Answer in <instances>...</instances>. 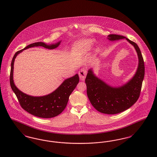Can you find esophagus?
<instances>
[{
	"mask_svg": "<svg viewBox=\"0 0 157 157\" xmlns=\"http://www.w3.org/2000/svg\"><path fill=\"white\" fill-rule=\"evenodd\" d=\"M86 74H87L86 70L85 69H84V68H82L79 71V78H80V79L81 81H84L85 80Z\"/></svg>",
	"mask_w": 157,
	"mask_h": 157,
	"instance_id": "34e87169",
	"label": "esophagus"
}]
</instances>
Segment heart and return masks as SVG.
Here are the masks:
<instances>
[{"label":"heart","mask_w":157,"mask_h":157,"mask_svg":"<svg viewBox=\"0 0 157 157\" xmlns=\"http://www.w3.org/2000/svg\"><path fill=\"white\" fill-rule=\"evenodd\" d=\"M94 39H85L80 40L76 42L72 47V54L76 56H79L88 52L93 45L94 44ZM99 48H97L95 51L98 52Z\"/></svg>","instance_id":"heart-1"}]
</instances>
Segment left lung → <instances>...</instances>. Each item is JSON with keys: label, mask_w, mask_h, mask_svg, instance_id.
Wrapping results in <instances>:
<instances>
[{"label": "left lung", "mask_w": 157, "mask_h": 157, "mask_svg": "<svg viewBox=\"0 0 157 157\" xmlns=\"http://www.w3.org/2000/svg\"><path fill=\"white\" fill-rule=\"evenodd\" d=\"M107 39L112 42L125 39L134 47L138 58L134 75L128 82L118 86H111L98 78L92 68L88 71L85 83L87 95L91 104L99 112L116 114L127 110L138 100L144 78L145 67L141 52L136 44L118 35H109Z\"/></svg>", "instance_id": "8db88e82"}]
</instances>
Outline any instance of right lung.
Segmentation results:
<instances>
[{
    "label": "right lung",
    "mask_w": 157,
    "mask_h": 157,
    "mask_svg": "<svg viewBox=\"0 0 157 157\" xmlns=\"http://www.w3.org/2000/svg\"><path fill=\"white\" fill-rule=\"evenodd\" d=\"M62 40L57 43L48 45L44 42H39L28 45L24 49L16 53L12 60L10 75V86L22 108L30 114L39 118H50L59 115L67 106L69 97L79 83L78 74L66 79L59 87L51 94L44 96L34 97L25 94L15 85L13 80L14 62L16 56L23 51L33 47L42 46L47 49H53L59 46Z\"/></svg>",
    "instance_id": "1"
}]
</instances>
